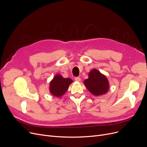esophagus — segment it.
I'll return each instance as SVG.
<instances>
[{
  "mask_svg": "<svg viewBox=\"0 0 147 147\" xmlns=\"http://www.w3.org/2000/svg\"><path fill=\"white\" fill-rule=\"evenodd\" d=\"M74 80L76 81H78V82H80L81 80V79L79 78V77H76V78H74Z\"/></svg>",
  "mask_w": 147,
  "mask_h": 147,
  "instance_id": "1",
  "label": "esophagus"
}]
</instances>
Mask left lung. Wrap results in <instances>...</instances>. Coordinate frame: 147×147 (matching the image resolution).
Masks as SVG:
<instances>
[{
    "mask_svg": "<svg viewBox=\"0 0 147 147\" xmlns=\"http://www.w3.org/2000/svg\"><path fill=\"white\" fill-rule=\"evenodd\" d=\"M88 76V79L84 81V84L91 94L99 96L107 93L109 89V82L105 75L98 69H93Z\"/></svg>",
    "mask_w": 147,
    "mask_h": 147,
    "instance_id": "obj_1",
    "label": "left lung"
}]
</instances>
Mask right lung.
I'll use <instances>...</instances> for the list:
<instances>
[{
	"mask_svg": "<svg viewBox=\"0 0 147 147\" xmlns=\"http://www.w3.org/2000/svg\"><path fill=\"white\" fill-rule=\"evenodd\" d=\"M73 82L69 78H64L61 74H57L51 81L49 91L51 94L57 97L63 96L68 89L69 85Z\"/></svg>",
	"mask_w": 147,
	"mask_h": 147,
	"instance_id": "right-lung-1",
	"label": "right lung"
}]
</instances>
